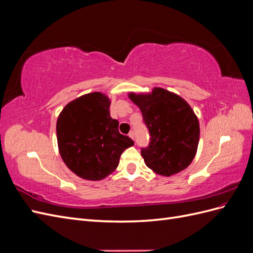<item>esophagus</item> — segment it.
Returning a JSON list of instances; mask_svg holds the SVG:
<instances>
[{"label": "esophagus", "instance_id": "obj_1", "mask_svg": "<svg viewBox=\"0 0 253 253\" xmlns=\"http://www.w3.org/2000/svg\"><path fill=\"white\" fill-rule=\"evenodd\" d=\"M128 136H129V137H131V138H132L133 140L135 139V134H134V132H133V131H131V132H129V133H128Z\"/></svg>", "mask_w": 253, "mask_h": 253}]
</instances>
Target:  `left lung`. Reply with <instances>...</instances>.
I'll list each match as a JSON object with an SVG mask.
<instances>
[{"instance_id": "8db88e82", "label": "left lung", "mask_w": 253, "mask_h": 253, "mask_svg": "<svg viewBox=\"0 0 253 253\" xmlns=\"http://www.w3.org/2000/svg\"><path fill=\"white\" fill-rule=\"evenodd\" d=\"M128 98L140 109L151 136L149 147L141 149L147 167L162 176L185 170L200 141V124L189 103L162 87L148 94L129 93Z\"/></svg>"}]
</instances>
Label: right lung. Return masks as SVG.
I'll return each mask as SVG.
<instances>
[{
	"label": "right lung",
	"mask_w": 253,
	"mask_h": 253,
	"mask_svg": "<svg viewBox=\"0 0 253 253\" xmlns=\"http://www.w3.org/2000/svg\"><path fill=\"white\" fill-rule=\"evenodd\" d=\"M109 97L94 91L65 105L57 120L61 158L79 177L101 180L116 170L126 149L134 141L119 133L110 115Z\"/></svg>",
	"instance_id": "obj_1"
}]
</instances>
